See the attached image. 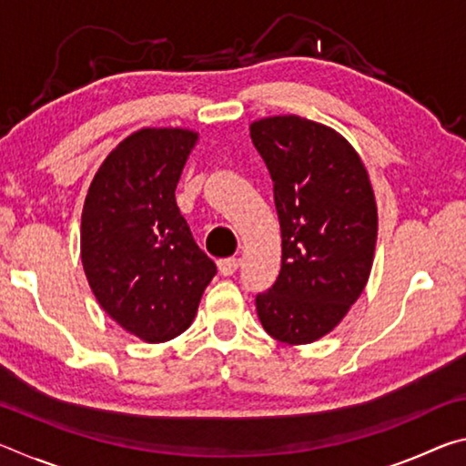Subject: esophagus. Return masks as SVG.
I'll use <instances>...</instances> for the list:
<instances>
[{"label":"esophagus","instance_id":"esophagus-1","mask_svg":"<svg viewBox=\"0 0 466 466\" xmlns=\"http://www.w3.org/2000/svg\"><path fill=\"white\" fill-rule=\"evenodd\" d=\"M218 269L222 275H234L236 269H238V258L236 257H228V258H219L218 261Z\"/></svg>","mask_w":466,"mask_h":466}]
</instances>
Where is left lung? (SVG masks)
<instances>
[{"label": "left lung", "instance_id": "8db88e82", "mask_svg": "<svg viewBox=\"0 0 466 466\" xmlns=\"http://www.w3.org/2000/svg\"><path fill=\"white\" fill-rule=\"evenodd\" d=\"M273 180L281 226V271L257 294L273 339L312 343L333 330L364 291L372 269L378 214L368 172L350 141L296 115L250 125Z\"/></svg>", "mask_w": 466, "mask_h": 466}]
</instances>
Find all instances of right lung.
<instances>
[{"label": "right lung", "mask_w": 466, "mask_h": 466, "mask_svg": "<svg viewBox=\"0 0 466 466\" xmlns=\"http://www.w3.org/2000/svg\"><path fill=\"white\" fill-rule=\"evenodd\" d=\"M195 141L188 129L136 131L106 156L86 195V278L108 317L147 343L191 327L218 271L175 199Z\"/></svg>", "instance_id": "obj_1"}]
</instances>
